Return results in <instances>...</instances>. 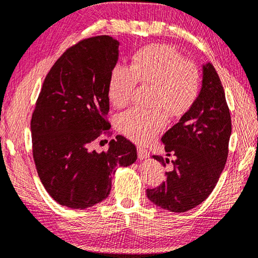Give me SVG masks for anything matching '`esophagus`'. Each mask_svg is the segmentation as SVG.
I'll return each mask as SVG.
<instances>
[{
	"instance_id": "34e87169",
	"label": "esophagus",
	"mask_w": 258,
	"mask_h": 258,
	"mask_svg": "<svg viewBox=\"0 0 258 258\" xmlns=\"http://www.w3.org/2000/svg\"><path fill=\"white\" fill-rule=\"evenodd\" d=\"M138 156L140 160H146L150 156V153L148 152V150L143 148H138Z\"/></svg>"
}]
</instances>
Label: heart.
<instances>
[{"label":"heart","mask_w":258,"mask_h":258,"mask_svg":"<svg viewBox=\"0 0 258 258\" xmlns=\"http://www.w3.org/2000/svg\"><path fill=\"white\" fill-rule=\"evenodd\" d=\"M138 83L152 87L151 107L156 109L127 110L119 116L118 125L128 139L145 144L164 127L165 115L161 109L176 117L192 107L199 95L200 74L172 47L150 44L133 55L130 68L114 66L108 80L110 102L116 107H123L130 102Z\"/></svg>","instance_id":"heart-1"}]
</instances>
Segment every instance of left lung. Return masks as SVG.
<instances>
[{"instance_id": "8db88e82", "label": "left lung", "mask_w": 258, "mask_h": 258, "mask_svg": "<svg viewBox=\"0 0 258 258\" xmlns=\"http://www.w3.org/2000/svg\"><path fill=\"white\" fill-rule=\"evenodd\" d=\"M231 119L225 92L214 66H203V85L195 104L162 136L166 155L174 156L166 180L146 190L151 203L172 213H185L208 198L228 156ZM163 166L168 158L153 155Z\"/></svg>"}]
</instances>
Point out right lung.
<instances>
[{
	"mask_svg": "<svg viewBox=\"0 0 258 258\" xmlns=\"http://www.w3.org/2000/svg\"><path fill=\"white\" fill-rule=\"evenodd\" d=\"M117 40L98 35L66 50L45 77L31 118L39 178L53 200L73 209L99 204L117 166L138 159L135 145L117 135L106 152L90 145L107 133L108 80L118 60Z\"/></svg>",
	"mask_w": 258,
	"mask_h": 258,
	"instance_id": "right-lung-1",
	"label": "right lung"
}]
</instances>
